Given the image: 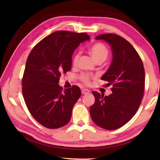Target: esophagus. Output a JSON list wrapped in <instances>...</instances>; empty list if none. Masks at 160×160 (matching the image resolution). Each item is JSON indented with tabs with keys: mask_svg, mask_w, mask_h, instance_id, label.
Returning a JSON list of instances; mask_svg holds the SVG:
<instances>
[{
	"mask_svg": "<svg viewBox=\"0 0 160 160\" xmlns=\"http://www.w3.org/2000/svg\"><path fill=\"white\" fill-rule=\"evenodd\" d=\"M89 89H83L82 90V94H87V93H89Z\"/></svg>",
	"mask_w": 160,
	"mask_h": 160,
	"instance_id": "1",
	"label": "esophagus"
}]
</instances>
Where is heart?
<instances>
[{"instance_id":"b5f03b06","label":"heart","mask_w":160,"mask_h":160,"mask_svg":"<svg viewBox=\"0 0 160 160\" xmlns=\"http://www.w3.org/2000/svg\"><path fill=\"white\" fill-rule=\"evenodd\" d=\"M89 52L91 55L92 56L94 60L96 61V62H103L105 60L107 59L108 56V54H109V52H108V49L107 47L105 46L104 44L101 42H97L95 43L90 47L89 49ZM80 57V53H76L74 54L73 58V64H76L78 59H79ZM80 79L84 82L87 84L89 83L90 81V76L88 74H82L80 76Z\"/></svg>"}]
</instances>
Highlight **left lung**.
<instances>
[{
	"instance_id": "1",
	"label": "left lung",
	"mask_w": 160,
	"mask_h": 160,
	"mask_svg": "<svg viewBox=\"0 0 160 160\" xmlns=\"http://www.w3.org/2000/svg\"><path fill=\"white\" fill-rule=\"evenodd\" d=\"M109 44L113 60L101 80L112 84L109 96L93 91L95 102L90 107L94 123L107 130L124 126L136 113L144 92L145 72L140 56L131 44L114 33L96 37Z\"/></svg>"
}]
</instances>
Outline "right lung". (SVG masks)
I'll use <instances>...</instances> for the list:
<instances>
[{"label":"right lung","mask_w":160,"mask_h":160,"mask_svg":"<svg viewBox=\"0 0 160 160\" xmlns=\"http://www.w3.org/2000/svg\"><path fill=\"white\" fill-rule=\"evenodd\" d=\"M90 40L86 33L56 32L33 47L26 62L22 95L30 113L48 128H58L71 120L81 96L78 86L62 90L61 74L71 70L72 55L81 42Z\"/></svg>","instance_id":"right-lung-1"}]
</instances>
